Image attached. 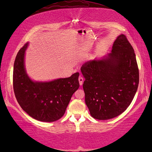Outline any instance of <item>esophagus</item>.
I'll return each instance as SVG.
<instances>
[{
    "label": "esophagus",
    "instance_id": "1",
    "mask_svg": "<svg viewBox=\"0 0 152 152\" xmlns=\"http://www.w3.org/2000/svg\"><path fill=\"white\" fill-rule=\"evenodd\" d=\"M79 84H80V86H82V84H83V81H84L83 77H82L80 76V77H79Z\"/></svg>",
    "mask_w": 152,
    "mask_h": 152
}]
</instances>
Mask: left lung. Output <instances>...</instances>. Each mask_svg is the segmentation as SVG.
I'll use <instances>...</instances> for the list:
<instances>
[{"label": "left lung", "instance_id": "obj_1", "mask_svg": "<svg viewBox=\"0 0 152 152\" xmlns=\"http://www.w3.org/2000/svg\"><path fill=\"white\" fill-rule=\"evenodd\" d=\"M80 70L85 78V102L94 118L116 117L130 105L139 84V69L125 35L115 40L108 56L86 62Z\"/></svg>", "mask_w": 152, "mask_h": 152}]
</instances>
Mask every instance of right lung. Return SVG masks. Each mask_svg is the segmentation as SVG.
<instances>
[{
	"instance_id": "right-lung-1",
	"label": "right lung",
	"mask_w": 152,
	"mask_h": 152,
	"mask_svg": "<svg viewBox=\"0 0 152 152\" xmlns=\"http://www.w3.org/2000/svg\"><path fill=\"white\" fill-rule=\"evenodd\" d=\"M28 43L18 53L14 64L13 89L22 109L42 122H54L65 113L73 94L79 89V73L49 82H33L26 75L24 56Z\"/></svg>"
}]
</instances>
